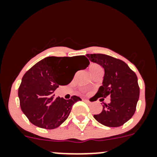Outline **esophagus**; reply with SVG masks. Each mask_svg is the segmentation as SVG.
I'll return each mask as SVG.
<instances>
[{
  "label": "esophagus",
  "mask_w": 157,
  "mask_h": 157,
  "mask_svg": "<svg viewBox=\"0 0 157 157\" xmlns=\"http://www.w3.org/2000/svg\"><path fill=\"white\" fill-rule=\"evenodd\" d=\"M83 100H84V101H86V102H89V100H87V99H83Z\"/></svg>",
  "instance_id": "34e87169"
}]
</instances>
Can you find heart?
Wrapping results in <instances>:
<instances>
[{
  "label": "heart",
  "instance_id": "heart-1",
  "mask_svg": "<svg viewBox=\"0 0 157 157\" xmlns=\"http://www.w3.org/2000/svg\"><path fill=\"white\" fill-rule=\"evenodd\" d=\"M89 71H90V73H91V75H94V74L98 72V71H102V68L101 66H100V65L93 63V64L90 65ZM82 92L84 94H89V91H86V90H82Z\"/></svg>",
  "mask_w": 157,
  "mask_h": 157
}]
</instances>
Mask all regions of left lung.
Listing matches in <instances>:
<instances>
[{"instance_id":"8db88e82","label":"left lung","mask_w":157,"mask_h":157,"mask_svg":"<svg viewBox=\"0 0 157 157\" xmlns=\"http://www.w3.org/2000/svg\"><path fill=\"white\" fill-rule=\"evenodd\" d=\"M87 57L105 70L102 86L94 97H101L103 100L105 97H111L110 103L103 105L102 112L94 115V117L108 127L124 125L134 114L140 97L136 74L124 61L111 56L88 54Z\"/></svg>"}]
</instances>
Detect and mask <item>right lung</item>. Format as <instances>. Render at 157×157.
<instances>
[{"label":"right lung","mask_w":157,"mask_h":157,"mask_svg":"<svg viewBox=\"0 0 157 157\" xmlns=\"http://www.w3.org/2000/svg\"><path fill=\"white\" fill-rule=\"evenodd\" d=\"M78 63L85 69L89 61L84 55L75 57H48L39 61L23 75L18 89L20 105L33 125L46 129L60 126L66 119L75 102L81 99L71 97L69 100L55 97L59 86L71 82L77 71L74 66Z\"/></svg>","instance_id":"add662e5"}]
</instances>
